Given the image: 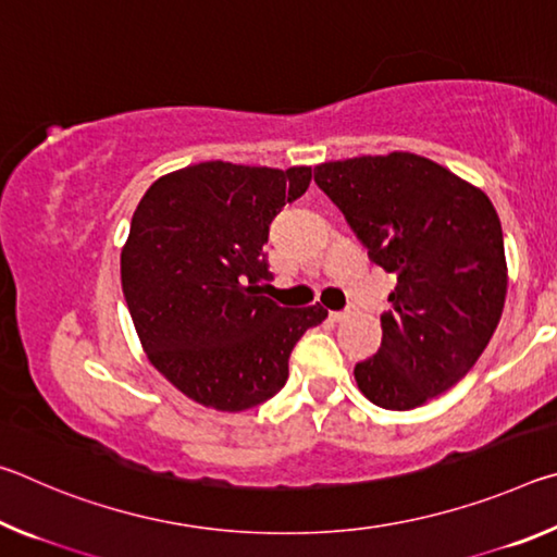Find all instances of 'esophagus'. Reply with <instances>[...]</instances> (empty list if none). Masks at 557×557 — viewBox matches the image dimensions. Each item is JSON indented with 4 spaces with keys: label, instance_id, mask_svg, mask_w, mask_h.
Listing matches in <instances>:
<instances>
[{
    "label": "esophagus",
    "instance_id": "34e87169",
    "mask_svg": "<svg viewBox=\"0 0 557 557\" xmlns=\"http://www.w3.org/2000/svg\"><path fill=\"white\" fill-rule=\"evenodd\" d=\"M351 314H354V307H346L342 312H332V319L334 322H344V319H348Z\"/></svg>",
    "mask_w": 557,
    "mask_h": 557
}]
</instances>
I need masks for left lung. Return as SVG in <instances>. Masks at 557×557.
<instances>
[{
	"label": "left lung",
	"instance_id": "1",
	"mask_svg": "<svg viewBox=\"0 0 557 557\" xmlns=\"http://www.w3.org/2000/svg\"><path fill=\"white\" fill-rule=\"evenodd\" d=\"M369 258L398 275L379 354L356 363L361 393L412 410L469 373L506 299L504 233L482 188L432 159L391 152L314 166Z\"/></svg>",
	"mask_w": 557,
	"mask_h": 557
}]
</instances>
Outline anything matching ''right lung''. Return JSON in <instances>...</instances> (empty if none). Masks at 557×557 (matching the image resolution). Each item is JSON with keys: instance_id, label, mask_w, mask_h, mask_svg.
Here are the masks:
<instances>
[{"instance_id": "right-lung-1", "label": "right lung", "mask_w": 557, "mask_h": 557, "mask_svg": "<svg viewBox=\"0 0 557 557\" xmlns=\"http://www.w3.org/2000/svg\"><path fill=\"white\" fill-rule=\"evenodd\" d=\"M309 182V166L201 162L139 201L122 292L147 358L186 398L223 412L270 400L301 334L326 319L324 307H280L260 292L270 223Z\"/></svg>"}]
</instances>
